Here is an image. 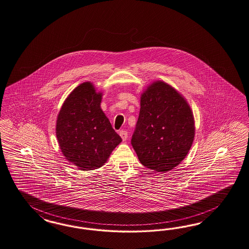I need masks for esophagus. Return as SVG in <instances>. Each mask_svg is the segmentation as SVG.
<instances>
[{
    "mask_svg": "<svg viewBox=\"0 0 249 249\" xmlns=\"http://www.w3.org/2000/svg\"><path fill=\"white\" fill-rule=\"evenodd\" d=\"M120 136L123 141H126L128 138V132L125 129H121L120 131Z\"/></svg>",
    "mask_w": 249,
    "mask_h": 249,
    "instance_id": "34e87169",
    "label": "esophagus"
}]
</instances>
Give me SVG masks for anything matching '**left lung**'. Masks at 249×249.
<instances>
[{
	"label": "left lung",
	"instance_id": "obj_1",
	"mask_svg": "<svg viewBox=\"0 0 249 249\" xmlns=\"http://www.w3.org/2000/svg\"><path fill=\"white\" fill-rule=\"evenodd\" d=\"M194 136V117L186 99L163 81L148 86L131 138L140 162L156 172L172 170L188 155Z\"/></svg>",
	"mask_w": 249,
	"mask_h": 249
}]
</instances>
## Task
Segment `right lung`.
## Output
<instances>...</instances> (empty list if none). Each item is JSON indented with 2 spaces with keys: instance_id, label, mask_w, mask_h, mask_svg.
Returning <instances> with one entry per match:
<instances>
[{
  "instance_id": "add662e5",
  "label": "right lung",
  "mask_w": 249,
  "mask_h": 249,
  "mask_svg": "<svg viewBox=\"0 0 249 249\" xmlns=\"http://www.w3.org/2000/svg\"><path fill=\"white\" fill-rule=\"evenodd\" d=\"M101 100L102 93L93 84L83 83L69 94L57 118L56 135L62 155L85 171L103 166L122 141L101 109Z\"/></svg>"
}]
</instances>
